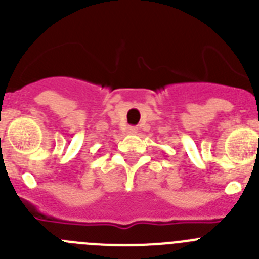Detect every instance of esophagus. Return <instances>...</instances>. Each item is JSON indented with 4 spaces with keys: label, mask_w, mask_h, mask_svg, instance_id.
I'll return each instance as SVG.
<instances>
[{
    "label": "esophagus",
    "mask_w": 259,
    "mask_h": 259,
    "mask_svg": "<svg viewBox=\"0 0 259 259\" xmlns=\"http://www.w3.org/2000/svg\"><path fill=\"white\" fill-rule=\"evenodd\" d=\"M125 132H127L128 135H135L137 132V128L136 127H128L127 131Z\"/></svg>",
    "instance_id": "34e87169"
}]
</instances>
